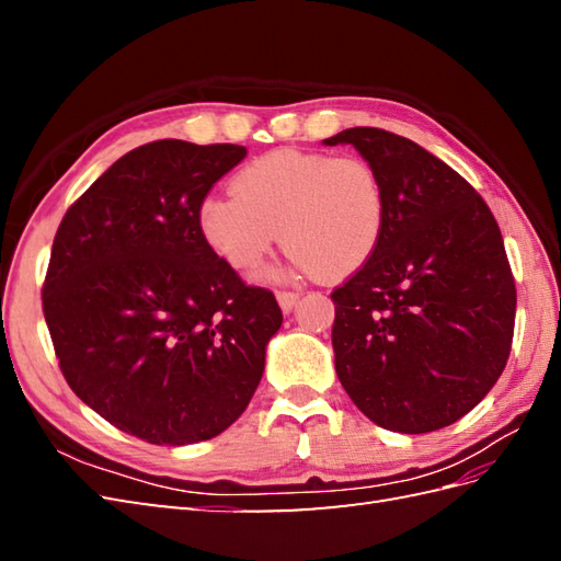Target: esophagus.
I'll use <instances>...</instances> for the list:
<instances>
[{
  "label": "esophagus",
  "instance_id": "34e87169",
  "mask_svg": "<svg viewBox=\"0 0 561 561\" xmlns=\"http://www.w3.org/2000/svg\"><path fill=\"white\" fill-rule=\"evenodd\" d=\"M277 301L284 313H289L291 308L299 301V291H277Z\"/></svg>",
  "mask_w": 561,
  "mask_h": 561
}]
</instances>
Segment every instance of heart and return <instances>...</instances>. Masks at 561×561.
<instances>
[{
	"label": "heart",
	"mask_w": 561,
	"mask_h": 561,
	"mask_svg": "<svg viewBox=\"0 0 561 561\" xmlns=\"http://www.w3.org/2000/svg\"><path fill=\"white\" fill-rule=\"evenodd\" d=\"M386 217V185L371 161L277 149L231 178V197L202 202L197 224L238 272L257 267L282 233L296 270L340 282L371 260Z\"/></svg>",
	"instance_id": "obj_1"
}]
</instances>
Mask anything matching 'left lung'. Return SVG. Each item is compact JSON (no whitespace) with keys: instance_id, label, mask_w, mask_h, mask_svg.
Masks as SVG:
<instances>
[{"instance_id":"8db88e82","label":"left lung","mask_w":561,"mask_h":561,"mask_svg":"<svg viewBox=\"0 0 561 561\" xmlns=\"http://www.w3.org/2000/svg\"><path fill=\"white\" fill-rule=\"evenodd\" d=\"M325 145L371 161L388 197L376 253L330 294L337 378L378 426L436 432L508 362L516 282L502 231L478 190L408 137L350 127Z\"/></svg>"}]
</instances>
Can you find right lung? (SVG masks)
<instances>
[{"instance_id":"obj_1","label":"right lung","mask_w":561,"mask_h":561,"mask_svg":"<svg viewBox=\"0 0 561 561\" xmlns=\"http://www.w3.org/2000/svg\"><path fill=\"white\" fill-rule=\"evenodd\" d=\"M238 145L159 139L127 151L65 214L43 313L69 388L147 444L185 446L248 408L282 325L270 289L248 287L199 233Z\"/></svg>"}]
</instances>
